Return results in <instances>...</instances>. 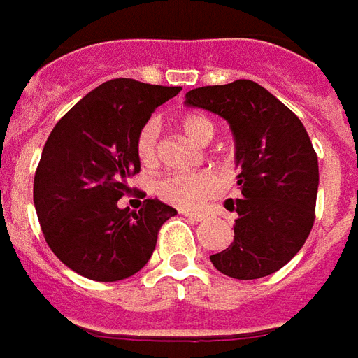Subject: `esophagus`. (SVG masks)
<instances>
[{
    "mask_svg": "<svg viewBox=\"0 0 358 358\" xmlns=\"http://www.w3.org/2000/svg\"><path fill=\"white\" fill-rule=\"evenodd\" d=\"M182 215H185V217L192 219V221H204V219L208 217L206 213H192V211H182Z\"/></svg>",
    "mask_w": 358,
    "mask_h": 358,
    "instance_id": "esophagus-1",
    "label": "esophagus"
}]
</instances>
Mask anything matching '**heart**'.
<instances>
[{
  "mask_svg": "<svg viewBox=\"0 0 358 358\" xmlns=\"http://www.w3.org/2000/svg\"><path fill=\"white\" fill-rule=\"evenodd\" d=\"M181 129L185 135L198 145H206L213 137V124L202 114H189L181 120ZM156 143H158V125L148 122L137 135L135 150L145 166L156 160ZM223 187V181L211 171H198V173H182V176H169L156 185V194L168 204L194 210L204 204L206 200L215 196Z\"/></svg>",
  "mask_w": 358,
  "mask_h": 358,
  "instance_id": "heart-1",
  "label": "heart"
}]
</instances>
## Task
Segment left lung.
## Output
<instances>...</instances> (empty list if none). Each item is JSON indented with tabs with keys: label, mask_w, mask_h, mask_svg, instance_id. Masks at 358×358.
Wrapping results in <instances>:
<instances>
[{
	"label": "left lung",
	"mask_w": 358,
	"mask_h": 358,
	"mask_svg": "<svg viewBox=\"0 0 358 358\" xmlns=\"http://www.w3.org/2000/svg\"><path fill=\"white\" fill-rule=\"evenodd\" d=\"M185 104L227 120L240 168L242 198L225 202L238 213L234 240L210 255L213 267L238 280L273 275L301 250L315 221L318 160L301 120L252 80L196 87Z\"/></svg>",
	"instance_id": "8db88e82"
}]
</instances>
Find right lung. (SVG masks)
Here are the masks:
<instances>
[{
    "label": "right lung",
    "mask_w": 358,
    "mask_h": 358,
    "mask_svg": "<svg viewBox=\"0 0 358 358\" xmlns=\"http://www.w3.org/2000/svg\"><path fill=\"white\" fill-rule=\"evenodd\" d=\"M181 87L116 78L90 91L55 125L34 177V206L53 254L78 275L116 282L145 267L177 210L147 198L122 210L139 173L137 135Z\"/></svg>",
    "instance_id": "obj_1"
}]
</instances>
